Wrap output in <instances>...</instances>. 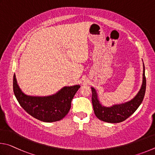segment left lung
<instances>
[{
	"label": "left lung",
	"mask_w": 155,
	"mask_h": 155,
	"mask_svg": "<svg viewBox=\"0 0 155 155\" xmlns=\"http://www.w3.org/2000/svg\"><path fill=\"white\" fill-rule=\"evenodd\" d=\"M142 85L137 95L134 99L124 104L114 105L112 107H105L100 104L95 89L91 88L92 103L94 114L102 121L110 123H118L125 120L137 109L145 95L146 80L145 77V67L143 63Z\"/></svg>",
	"instance_id": "obj_1"
}]
</instances>
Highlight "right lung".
I'll return each mask as SVG.
<instances>
[{
    "mask_svg": "<svg viewBox=\"0 0 155 155\" xmlns=\"http://www.w3.org/2000/svg\"><path fill=\"white\" fill-rule=\"evenodd\" d=\"M80 87V85L65 86L55 94L48 97L28 96L19 88L13 75V92L21 107L32 117L45 123L58 121L67 114Z\"/></svg>",
    "mask_w": 155,
    "mask_h": 155,
    "instance_id": "obj_1",
    "label": "right lung"
}]
</instances>
